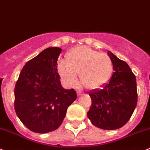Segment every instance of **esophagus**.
<instances>
[{"label": "esophagus", "mask_w": 150, "mask_h": 150, "mask_svg": "<svg viewBox=\"0 0 150 150\" xmlns=\"http://www.w3.org/2000/svg\"><path fill=\"white\" fill-rule=\"evenodd\" d=\"M81 94H82V92H81V91H77V94H78V97H80V96L81 95Z\"/></svg>", "instance_id": "obj_1"}]
</instances>
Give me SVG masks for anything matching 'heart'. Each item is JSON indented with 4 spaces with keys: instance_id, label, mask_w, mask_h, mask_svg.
<instances>
[{
    "instance_id": "b5f03b06",
    "label": "heart",
    "mask_w": 150,
    "mask_h": 150,
    "mask_svg": "<svg viewBox=\"0 0 150 150\" xmlns=\"http://www.w3.org/2000/svg\"><path fill=\"white\" fill-rule=\"evenodd\" d=\"M58 71L68 85H75L78 81L77 75H80L81 83L85 88L96 89L110 80L113 64L107 55L81 46L67 54L66 62H59Z\"/></svg>"
}]
</instances>
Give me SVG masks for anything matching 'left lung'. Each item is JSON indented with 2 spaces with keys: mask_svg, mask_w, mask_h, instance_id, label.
I'll use <instances>...</instances> for the list:
<instances>
[{
  "mask_svg": "<svg viewBox=\"0 0 150 150\" xmlns=\"http://www.w3.org/2000/svg\"><path fill=\"white\" fill-rule=\"evenodd\" d=\"M114 73L102 89L88 92L91 105L88 118L103 130H116L128 122L137 105L136 78L129 65L108 52Z\"/></svg>",
  "mask_w": 150,
  "mask_h": 150,
  "instance_id": "obj_1",
  "label": "left lung"
}]
</instances>
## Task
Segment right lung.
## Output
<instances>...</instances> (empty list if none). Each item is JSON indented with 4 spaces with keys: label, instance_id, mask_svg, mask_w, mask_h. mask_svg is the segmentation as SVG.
<instances>
[{
    "label": "right lung",
    "instance_id": "1",
    "mask_svg": "<svg viewBox=\"0 0 150 150\" xmlns=\"http://www.w3.org/2000/svg\"><path fill=\"white\" fill-rule=\"evenodd\" d=\"M59 47H48L24 65L14 87V110L27 128L38 133L56 130L76 100L74 88L61 85Z\"/></svg>",
    "mask_w": 150,
    "mask_h": 150
}]
</instances>
